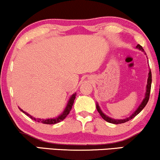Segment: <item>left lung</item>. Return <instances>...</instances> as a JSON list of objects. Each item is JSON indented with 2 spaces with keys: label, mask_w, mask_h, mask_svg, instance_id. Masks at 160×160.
<instances>
[{
  "label": "left lung",
  "mask_w": 160,
  "mask_h": 160,
  "mask_svg": "<svg viewBox=\"0 0 160 160\" xmlns=\"http://www.w3.org/2000/svg\"><path fill=\"white\" fill-rule=\"evenodd\" d=\"M136 48H138L140 50V51H143L144 52V49L142 48V47L140 45H137L136 46ZM151 82H152V75H151V69H150L149 71V73H148V82H147V86H146V92H145V98H144L143 101L141 103V104L138 106V107L137 108V109L132 114L130 115V117H128V118H125V119H113L112 118H109V116H107V115H106L103 112L101 111V108H100V107L98 106V104H96V108H97V110L98 112H99V114L101 115V116L103 118L106 122H109V123H112V124H122V123H125L127 122H128V121L131 120L132 118H133L134 117L136 116L138 113L141 112L142 109L145 108V107L146 106V104L148 103V100H149V98H150V92H151Z\"/></svg>",
  "instance_id": "left-lung-1"
}]
</instances>
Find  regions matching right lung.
<instances>
[{"instance_id":"right-lung-1","label":"right lung","mask_w":160,"mask_h":160,"mask_svg":"<svg viewBox=\"0 0 160 160\" xmlns=\"http://www.w3.org/2000/svg\"><path fill=\"white\" fill-rule=\"evenodd\" d=\"M75 98H76V93L73 94V95L71 96V98H69L68 103H67L66 107H65V109H64V111H63V112L60 115H59L57 118H48V119L36 118H34V117H32V115H30V114H28V113H27L26 112L22 110L21 108H19V109H20L22 112H23L25 115H27L28 116L30 117V118L32 119V120L36 121V122L42 123V124H57V123L62 122V121L64 120V119L66 118V116L69 114L71 109H72V106H73V103H74Z\"/></svg>"}]
</instances>
